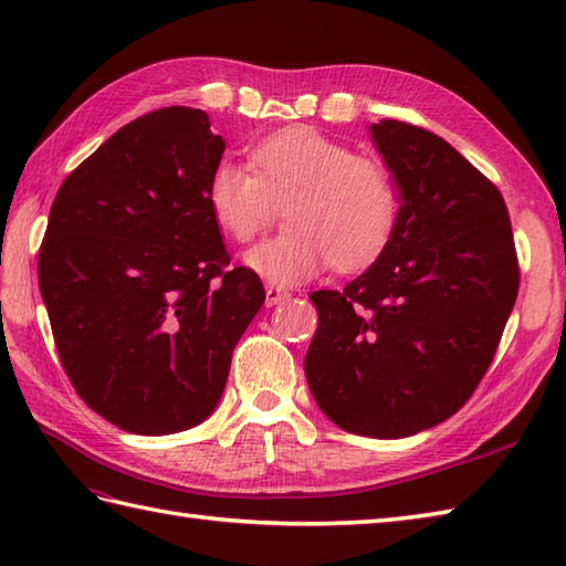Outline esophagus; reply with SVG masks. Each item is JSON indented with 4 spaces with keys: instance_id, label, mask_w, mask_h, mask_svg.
Returning <instances> with one entry per match:
<instances>
[{
    "instance_id": "34e87169",
    "label": "esophagus",
    "mask_w": 566,
    "mask_h": 566,
    "mask_svg": "<svg viewBox=\"0 0 566 566\" xmlns=\"http://www.w3.org/2000/svg\"><path fill=\"white\" fill-rule=\"evenodd\" d=\"M292 294L286 292V290H282V286H274V284H270L268 290H264V306H276V304H284L286 298H290Z\"/></svg>"
}]
</instances>
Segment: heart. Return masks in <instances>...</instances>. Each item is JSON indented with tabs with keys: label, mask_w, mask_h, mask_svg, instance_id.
Returning a JSON list of instances; mask_svg holds the SVG:
<instances>
[{
	"label": "heart",
	"mask_w": 566,
	"mask_h": 566,
	"mask_svg": "<svg viewBox=\"0 0 566 566\" xmlns=\"http://www.w3.org/2000/svg\"><path fill=\"white\" fill-rule=\"evenodd\" d=\"M211 219L235 243H250L286 209L284 235L245 255V268L274 284H302L331 264L365 270L391 243L399 189L389 167L355 155L316 128H284L262 138L250 165L223 158L207 179Z\"/></svg>",
	"instance_id": "heart-1"
}]
</instances>
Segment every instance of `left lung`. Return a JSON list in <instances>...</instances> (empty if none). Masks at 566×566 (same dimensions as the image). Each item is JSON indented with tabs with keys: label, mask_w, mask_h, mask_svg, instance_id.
<instances>
[{
	"label": "left lung",
	"mask_w": 566,
	"mask_h": 566,
	"mask_svg": "<svg viewBox=\"0 0 566 566\" xmlns=\"http://www.w3.org/2000/svg\"><path fill=\"white\" fill-rule=\"evenodd\" d=\"M369 130L399 187V221L343 292L311 294L318 328L304 369L335 426L406 438L474 394L521 272L506 201L472 163L426 128L384 118Z\"/></svg>",
	"instance_id": "obj_1"
}]
</instances>
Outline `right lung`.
Instances as JSON below:
<instances>
[{
    "label": "right lung",
    "instance_id": "right-lung-1",
    "mask_svg": "<svg viewBox=\"0 0 566 566\" xmlns=\"http://www.w3.org/2000/svg\"><path fill=\"white\" fill-rule=\"evenodd\" d=\"M226 140L207 112L165 106L118 128L57 189L39 286L72 387L136 436L207 420L260 276L228 270L207 179Z\"/></svg>",
    "mask_w": 566,
    "mask_h": 566
}]
</instances>
